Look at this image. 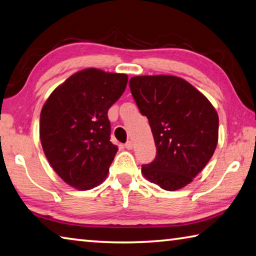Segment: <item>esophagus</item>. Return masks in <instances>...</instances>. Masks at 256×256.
Masks as SVG:
<instances>
[{"label":"esophagus","instance_id":"34e87169","mask_svg":"<svg viewBox=\"0 0 256 256\" xmlns=\"http://www.w3.org/2000/svg\"><path fill=\"white\" fill-rule=\"evenodd\" d=\"M132 148H134V144H132V140H128L127 143L124 144V148L126 150H132Z\"/></svg>","mask_w":256,"mask_h":256}]
</instances>
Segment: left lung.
<instances>
[{
    "mask_svg": "<svg viewBox=\"0 0 256 256\" xmlns=\"http://www.w3.org/2000/svg\"><path fill=\"white\" fill-rule=\"evenodd\" d=\"M140 112L148 119L156 146L144 177L166 190L192 182L214 153L219 116L205 96L182 78L137 76L129 80Z\"/></svg>",
    "mask_w": 256,
    "mask_h": 256,
    "instance_id": "8db88e82",
    "label": "left lung"
}]
</instances>
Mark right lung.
Masks as SVG:
<instances>
[{
    "label": "right lung",
    "instance_id": "add662e5",
    "mask_svg": "<svg viewBox=\"0 0 256 256\" xmlns=\"http://www.w3.org/2000/svg\"><path fill=\"white\" fill-rule=\"evenodd\" d=\"M128 82L124 74L90 68L74 74L52 92L40 112V137L50 164L79 190L106 178L118 148L110 142L108 111Z\"/></svg>",
    "mask_w": 256,
    "mask_h": 256
}]
</instances>
